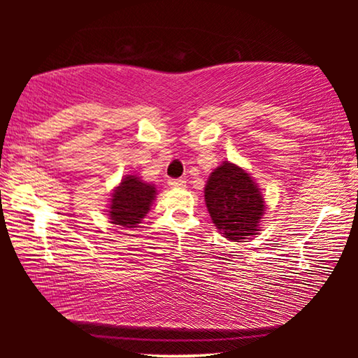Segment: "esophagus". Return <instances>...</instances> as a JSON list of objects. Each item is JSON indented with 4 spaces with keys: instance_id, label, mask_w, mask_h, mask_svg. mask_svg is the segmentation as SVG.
Returning a JSON list of instances; mask_svg holds the SVG:
<instances>
[{
    "instance_id": "34e87169",
    "label": "esophagus",
    "mask_w": 358,
    "mask_h": 358,
    "mask_svg": "<svg viewBox=\"0 0 358 358\" xmlns=\"http://www.w3.org/2000/svg\"><path fill=\"white\" fill-rule=\"evenodd\" d=\"M169 186H171V187H185L186 181L181 180V178H171V180H169Z\"/></svg>"
}]
</instances>
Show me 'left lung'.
<instances>
[{
  "label": "left lung",
  "instance_id": "left-lung-1",
  "mask_svg": "<svg viewBox=\"0 0 358 358\" xmlns=\"http://www.w3.org/2000/svg\"><path fill=\"white\" fill-rule=\"evenodd\" d=\"M205 203L216 229L227 240H245L259 232L264 196L243 169L222 162L205 185Z\"/></svg>",
  "mask_w": 358,
  "mask_h": 358
}]
</instances>
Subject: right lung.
I'll return each mask as SVG.
<instances>
[{
  "mask_svg": "<svg viewBox=\"0 0 358 358\" xmlns=\"http://www.w3.org/2000/svg\"><path fill=\"white\" fill-rule=\"evenodd\" d=\"M156 197V187L145 183L136 175H128L115 187L110 205H108V220L121 229L137 227V224L147 216Z\"/></svg>",
  "mask_w": 358,
  "mask_h": 358,
  "instance_id": "right-lung-1",
  "label": "right lung"
}]
</instances>
